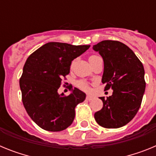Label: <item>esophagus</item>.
<instances>
[{
  "instance_id": "esophagus-1",
  "label": "esophagus",
  "mask_w": 156,
  "mask_h": 156,
  "mask_svg": "<svg viewBox=\"0 0 156 156\" xmlns=\"http://www.w3.org/2000/svg\"><path fill=\"white\" fill-rule=\"evenodd\" d=\"M94 98L93 96H90V95H87V96L86 97V99L87 101H91V100H93Z\"/></svg>"
}]
</instances>
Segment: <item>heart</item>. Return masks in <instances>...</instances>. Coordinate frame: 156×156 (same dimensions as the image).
Returning a JSON list of instances; mask_svg holds the SVG:
<instances>
[{"label":"heart","mask_w":156,"mask_h":156,"mask_svg":"<svg viewBox=\"0 0 156 156\" xmlns=\"http://www.w3.org/2000/svg\"><path fill=\"white\" fill-rule=\"evenodd\" d=\"M97 58H98V56L97 55L90 56V58H89V61H92V60ZM78 86H79L81 89H83V90H89V87H88V85L87 84V83L83 82V81H80V82L78 83Z\"/></svg>","instance_id":"1"}]
</instances>
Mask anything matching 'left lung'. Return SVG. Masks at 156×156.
Listing matches in <instances>:
<instances>
[{
	"label": "left lung",
	"instance_id": "1",
	"mask_svg": "<svg viewBox=\"0 0 156 156\" xmlns=\"http://www.w3.org/2000/svg\"><path fill=\"white\" fill-rule=\"evenodd\" d=\"M104 61L101 82L105 90L112 89L107 98L101 97L103 107L94 119L105 128H119L133 119L145 90L144 69L133 51L116 41H102L93 46Z\"/></svg>",
	"mask_w": 156,
	"mask_h": 156
}]
</instances>
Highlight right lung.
Instances as JSON below:
<instances>
[{
  "label": "right lung",
  "mask_w": 156,
  "mask_h": 156,
  "mask_svg": "<svg viewBox=\"0 0 156 156\" xmlns=\"http://www.w3.org/2000/svg\"><path fill=\"white\" fill-rule=\"evenodd\" d=\"M90 46L49 42L27 58L19 80L22 99L28 115L42 129L62 131L73 122L76 106L86 94L73 87L68 96L58 90L62 79L69 73L72 61Z\"/></svg>",
  "instance_id": "1"
}]
</instances>
